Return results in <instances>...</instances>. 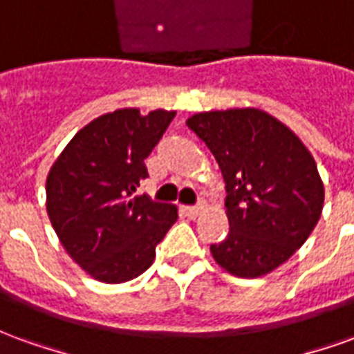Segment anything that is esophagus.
<instances>
[{
    "mask_svg": "<svg viewBox=\"0 0 354 354\" xmlns=\"http://www.w3.org/2000/svg\"><path fill=\"white\" fill-rule=\"evenodd\" d=\"M201 210H203V207H185L184 208L185 216H189V218H197V216L201 214Z\"/></svg>",
    "mask_w": 354,
    "mask_h": 354,
    "instance_id": "34e87169",
    "label": "esophagus"
}]
</instances>
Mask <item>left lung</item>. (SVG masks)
Returning <instances> with one entry per match:
<instances>
[{
  "mask_svg": "<svg viewBox=\"0 0 354 354\" xmlns=\"http://www.w3.org/2000/svg\"><path fill=\"white\" fill-rule=\"evenodd\" d=\"M185 124L218 161L230 233L210 245L227 273L256 279L282 266L319 222L324 184L317 162L288 127L256 108L203 111Z\"/></svg>",
  "mask_w": 354,
  "mask_h": 354,
  "instance_id": "obj_1",
  "label": "left lung"
}]
</instances>
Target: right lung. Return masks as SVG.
<instances>
[{"label":"right lung","mask_w":354,"mask_h":354,"mask_svg":"<svg viewBox=\"0 0 354 354\" xmlns=\"http://www.w3.org/2000/svg\"><path fill=\"white\" fill-rule=\"evenodd\" d=\"M176 111L123 108L85 124L53 162L47 214L66 252L106 284L136 279L155 260L178 208L132 197L147 178L146 159Z\"/></svg>","instance_id":"1"}]
</instances>
